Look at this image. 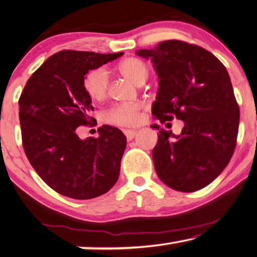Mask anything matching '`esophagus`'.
Segmentation results:
<instances>
[{
    "label": "esophagus",
    "instance_id": "obj_1",
    "mask_svg": "<svg viewBox=\"0 0 257 257\" xmlns=\"http://www.w3.org/2000/svg\"><path fill=\"white\" fill-rule=\"evenodd\" d=\"M124 133H125V136H126V139L127 140H132L133 138L136 137V131L135 130H125L124 131Z\"/></svg>",
    "mask_w": 257,
    "mask_h": 257
}]
</instances>
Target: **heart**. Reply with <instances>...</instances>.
I'll list each match as a JSON object with an SVG mask.
<instances>
[{
    "mask_svg": "<svg viewBox=\"0 0 257 257\" xmlns=\"http://www.w3.org/2000/svg\"><path fill=\"white\" fill-rule=\"evenodd\" d=\"M118 69L121 75L127 77L133 83L141 85L148 77V66L138 58H127L122 60ZM84 90L92 101H101L105 97L109 89V75L104 68L92 69L84 77ZM140 106L136 103H124L113 105L106 111L105 120L111 124L130 126L135 125L139 119Z\"/></svg>",
    "mask_w": 257,
    "mask_h": 257,
    "instance_id": "1",
    "label": "heart"
}]
</instances>
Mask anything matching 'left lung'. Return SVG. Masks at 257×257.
Listing matches in <instances>:
<instances>
[{
    "label": "left lung",
    "instance_id": "left-lung-1",
    "mask_svg": "<svg viewBox=\"0 0 257 257\" xmlns=\"http://www.w3.org/2000/svg\"><path fill=\"white\" fill-rule=\"evenodd\" d=\"M136 54L151 59L159 77L152 114L162 122L174 117L184 121L178 136L158 128L156 174L177 191L206 187L226 168L235 148L240 111L228 72L205 48L180 40Z\"/></svg>",
    "mask_w": 257,
    "mask_h": 257
}]
</instances>
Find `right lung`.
<instances>
[{
  "mask_svg": "<svg viewBox=\"0 0 257 257\" xmlns=\"http://www.w3.org/2000/svg\"><path fill=\"white\" fill-rule=\"evenodd\" d=\"M124 54L61 51L32 74L20 98L23 147L45 183L74 199H91L110 190L119 177L126 137L103 125L98 138L81 139L77 127L94 110L83 81L89 70Z\"/></svg>",
  "mask_w": 257,
  "mask_h": 257,
  "instance_id": "add662e5",
  "label": "right lung"
}]
</instances>
